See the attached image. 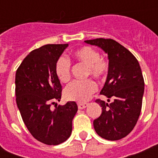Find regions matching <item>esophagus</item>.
Wrapping results in <instances>:
<instances>
[{
  "mask_svg": "<svg viewBox=\"0 0 158 158\" xmlns=\"http://www.w3.org/2000/svg\"><path fill=\"white\" fill-rule=\"evenodd\" d=\"M88 106H89V103H87V102H79L78 103V107H79V109H84Z\"/></svg>",
  "mask_w": 158,
  "mask_h": 158,
  "instance_id": "esophagus-1",
  "label": "esophagus"
}]
</instances>
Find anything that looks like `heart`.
<instances>
[{"label": "heart", "mask_w": 158, "mask_h": 158, "mask_svg": "<svg viewBox=\"0 0 158 158\" xmlns=\"http://www.w3.org/2000/svg\"><path fill=\"white\" fill-rule=\"evenodd\" d=\"M74 59L87 65V76L91 74L98 80L104 79L109 69L106 60L100 56L96 49L84 46L73 53ZM55 73L61 83H67L71 77V63L64 56H60L55 64ZM97 85L92 79L72 82L64 89V97L69 101L83 102L90 98L96 92Z\"/></svg>", "instance_id": "obj_1"}]
</instances>
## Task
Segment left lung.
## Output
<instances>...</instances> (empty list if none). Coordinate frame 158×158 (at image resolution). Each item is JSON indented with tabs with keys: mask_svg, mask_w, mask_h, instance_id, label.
<instances>
[{
	"mask_svg": "<svg viewBox=\"0 0 158 158\" xmlns=\"http://www.w3.org/2000/svg\"><path fill=\"white\" fill-rule=\"evenodd\" d=\"M85 43L101 48L107 53L109 69L104 87L100 92L113 102L101 99L102 114L94 120L97 134L107 140H119L135 128L142 108L144 80L139 63L130 51L110 38H96Z\"/></svg>",
	"mask_w": 158,
	"mask_h": 158,
	"instance_id": "8db88e82",
	"label": "left lung"
}]
</instances>
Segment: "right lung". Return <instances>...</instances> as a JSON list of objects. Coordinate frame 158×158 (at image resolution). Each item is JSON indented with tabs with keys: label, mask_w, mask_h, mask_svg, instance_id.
<instances>
[{
	"label": "right lung",
	"mask_w": 158,
	"mask_h": 158,
	"mask_svg": "<svg viewBox=\"0 0 158 158\" xmlns=\"http://www.w3.org/2000/svg\"><path fill=\"white\" fill-rule=\"evenodd\" d=\"M67 47L48 44L32 51L16 70V103L23 123L33 138L48 145L68 139L78 110L75 102L51 107L61 98L62 87L55 64Z\"/></svg>",
	"instance_id": "right-lung-1"
}]
</instances>
